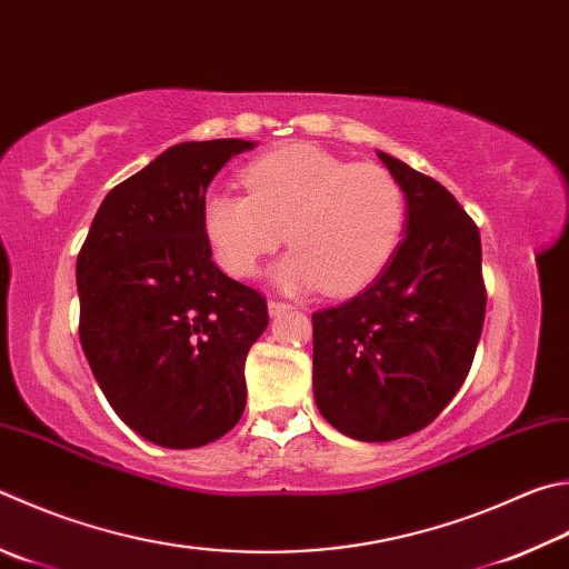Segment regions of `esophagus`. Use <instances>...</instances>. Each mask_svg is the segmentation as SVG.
Wrapping results in <instances>:
<instances>
[{
	"label": "esophagus",
	"instance_id": "1",
	"mask_svg": "<svg viewBox=\"0 0 569 569\" xmlns=\"http://www.w3.org/2000/svg\"><path fill=\"white\" fill-rule=\"evenodd\" d=\"M286 311H291V303H286V301H276V298H271V301H268V313H271V316L286 313Z\"/></svg>",
	"mask_w": 569,
	"mask_h": 569
}]
</instances>
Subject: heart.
Returning a JSON list of instances; mask_svg holds the SVG:
<instances>
[{"label": "heart", "mask_w": 569, "mask_h": 569, "mask_svg": "<svg viewBox=\"0 0 569 569\" xmlns=\"http://www.w3.org/2000/svg\"><path fill=\"white\" fill-rule=\"evenodd\" d=\"M243 183L249 196L216 191L201 213L216 261L236 278L256 276L286 233L293 251L273 268L276 283L348 298L383 276L400 249L406 196L376 163L291 143L253 159Z\"/></svg>", "instance_id": "1"}]
</instances>
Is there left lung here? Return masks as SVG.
<instances>
[{
    "mask_svg": "<svg viewBox=\"0 0 569 569\" xmlns=\"http://www.w3.org/2000/svg\"><path fill=\"white\" fill-rule=\"evenodd\" d=\"M378 159L406 193V239L363 293L313 313V396L348 438L386 442L436 420L470 373L485 320L480 231L446 186Z\"/></svg>",
    "mask_w": 569,
    "mask_h": 569,
    "instance_id": "1",
    "label": "left lung"
}]
</instances>
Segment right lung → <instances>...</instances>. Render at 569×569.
Listing matches in <instances>:
<instances>
[{"instance_id":"add662e5","label":"right lung","mask_w":569,"mask_h":569,"mask_svg":"<svg viewBox=\"0 0 569 569\" xmlns=\"http://www.w3.org/2000/svg\"><path fill=\"white\" fill-rule=\"evenodd\" d=\"M253 141L177 143L107 193L77 258L79 338L113 412L186 450L226 436L246 408L243 366L266 298L211 261L206 189Z\"/></svg>"}]
</instances>
